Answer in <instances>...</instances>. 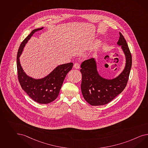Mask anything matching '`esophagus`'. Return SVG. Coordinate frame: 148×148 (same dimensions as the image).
I'll use <instances>...</instances> for the list:
<instances>
[{
	"instance_id": "1",
	"label": "esophagus",
	"mask_w": 148,
	"mask_h": 148,
	"mask_svg": "<svg viewBox=\"0 0 148 148\" xmlns=\"http://www.w3.org/2000/svg\"><path fill=\"white\" fill-rule=\"evenodd\" d=\"M73 67L75 68L76 69H79L80 68V65L78 64V63H75L74 65H73Z\"/></svg>"
}]
</instances>
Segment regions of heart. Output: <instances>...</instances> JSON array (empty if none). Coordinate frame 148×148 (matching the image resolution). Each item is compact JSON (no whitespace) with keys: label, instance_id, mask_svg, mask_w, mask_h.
<instances>
[{"label":"heart","instance_id":"b5f03b06","mask_svg":"<svg viewBox=\"0 0 148 148\" xmlns=\"http://www.w3.org/2000/svg\"><path fill=\"white\" fill-rule=\"evenodd\" d=\"M96 46H97V45H96V46H95V47H96ZM92 49H93V48H92ZM92 50L91 49V51H92Z\"/></svg>","mask_w":148,"mask_h":148}]
</instances>
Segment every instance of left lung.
<instances>
[{
	"instance_id": "obj_1",
	"label": "left lung",
	"mask_w": 148,
	"mask_h": 148,
	"mask_svg": "<svg viewBox=\"0 0 148 148\" xmlns=\"http://www.w3.org/2000/svg\"><path fill=\"white\" fill-rule=\"evenodd\" d=\"M117 42L125 56L126 63L123 71L114 79H107L100 76L95 58L84 61L81 64L82 75L81 90L84 98L92 106L106 105L113 100L125 89L132 65V57L128 44L122 34L119 32Z\"/></svg>"
}]
</instances>
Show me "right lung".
Here are the masks:
<instances>
[{
    "mask_svg": "<svg viewBox=\"0 0 148 148\" xmlns=\"http://www.w3.org/2000/svg\"><path fill=\"white\" fill-rule=\"evenodd\" d=\"M43 28L42 27L32 30L21 43L17 54L16 65L18 79L22 88L35 101L46 104L57 98L65 77L72 69L73 63H68L58 65L48 76L42 79H36L27 75L21 66L19 57L24 47L32 35Z\"/></svg>",
    "mask_w": 148,
    "mask_h": 148,
    "instance_id": "1",
    "label": "right lung"
}]
</instances>
